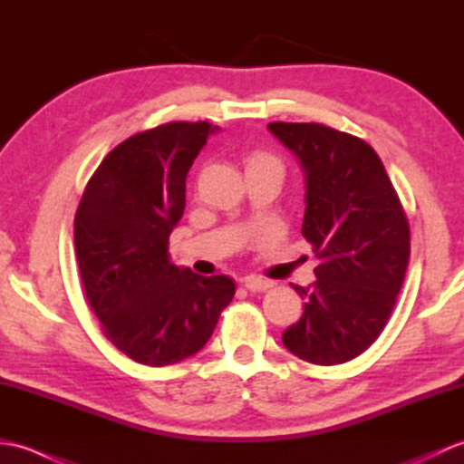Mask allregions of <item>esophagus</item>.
I'll return each mask as SVG.
<instances>
[{"mask_svg":"<svg viewBox=\"0 0 464 464\" xmlns=\"http://www.w3.org/2000/svg\"><path fill=\"white\" fill-rule=\"evenodd\" d=\"M245 287H247L251 293H263L273 287V281L263 279V277H245Z\"/></svg>","mask_w":464,"mask_h":464,"instance_id":"obj_1","label":"esophagus"}]
</instances>
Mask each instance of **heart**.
I'll use <instances>...</instances> for the list:
<instances>
[{
  "label": "heart",
  "instance_id": "obj_1",
  "mask_svg": "<svg viewBox=\"0 0 464 464\" xmlns=\"http://www.w3.org/2000/svg\"><path fill=\"white\" fill-rule=\"evenodd\" d=\"M261 167H277V169H281V163L277 157L265 150H253L245 155V169L251 171V169H261Z\"/></svg>",
  "mask_w": 464,
  "mask_h": 464
}]
</instances>
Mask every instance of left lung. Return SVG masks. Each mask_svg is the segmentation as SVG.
<instances>
[{"label":"left lung","mask_w":464,"mask_h":464,"mask_svg":"<svg viewBox=\"0 0 464 464\" xmlns=\"http://www.w3.org/2000/svg\"><path fill=\"white\" fill-rule=\"evenodd\" d=\"M299 157L307 183L303 237L311 243V287L283 344L313 364H341L367 351L387 324L405 281L411 229L381 157L361 137L323 123H269Z\"/></svg>","instance_id":"obj_1"}]
</instances>
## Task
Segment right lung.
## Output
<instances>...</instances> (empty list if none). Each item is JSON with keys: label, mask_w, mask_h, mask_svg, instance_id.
I'll return each instance as SVG.
<instances>
[{"label": "right lung", "mask_w": 464, "mask_h": 464, "mask_svg": "<svg viewBox=\"0 0 464 464\" xmlns=\"http://www.w3.org/2000/svg\"><path fill=\"white\" fill-rule=\"evenodd\" d=\"M209 133V121H171L131 135L105 155L75 213L87 303L113 347L150 367L201 351L235 295L233 279L179 269L167 253Z\"/></svg>", "instance_id": "1"}]
</instances>
